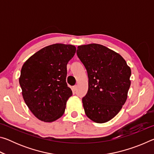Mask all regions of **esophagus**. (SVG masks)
Listing matches in <instances>:
<instances>
[{
	"mask_svg": "<svg viewBox=\"0 0 154 154\" xmlns=\"http://www.w3.org/2000/svg\"><path fill=\"white\" fill-rule=\"evenodd\" d=\"M77 85H75V86L72 87V92H76V90H77Z\"/></svg>",
	"mask_w": 154,
	"mask_h": 154,
	"instance_id": "34e87169",
	"label": "esophagus"
}]
</instances>
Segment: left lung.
Masks as SVG:
<instances>
[{
    "instance_id": "left-lung-1",
    "label": "left lung",
    "mask_w": 154,
    "mask_h": 154,
    "mask_svg": "<svg viewBox=\"0 0 154 154\" xmlns=\"http://www.w3.org/2000/svg\"><path fill=\"white\" fill-rule=\"evenodd\" d=\"M77 56L88 72V90L82 98L85 113L96 123H105L126 103L131 69L118 53L100 44L78 46Z\"/></svg>"
}]
</instances>
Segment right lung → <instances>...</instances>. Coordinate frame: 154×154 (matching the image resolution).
<instances>
[{"mask_svg": "<svg viewBox=\"0 0 154 154\" xmlns=\"http://www.w3.org/2000/svg\"><path fill=\"white\" fill-rule=\"evenodd\" d=\"M76 48L56 43L34 54L24 62L19 78L22 96L36 118L52 122L64 114L72 90L66 82V65Z\"/></svg>", "mask_w": 154, "mask_h": 154, "instance_id": "1", "label": "right lung"}]
</instances>
